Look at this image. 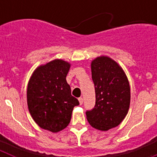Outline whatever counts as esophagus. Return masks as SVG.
Wrapping results in <instances>:
<instances>
[{
	"instance_id": "1",
	"label": "esophagus",
	"mask_w": 157,
	"mask_h": 157,
	"mask_svg": "<svg viewBox=\"0 0 157 157\" xmlns=\"http://www.w3.org/2000/svg\"><path fill=\"white\" fill-rule=\"evenodd\" d=\"M78 101H79L80 105H82V103H83V98H78Z\"/></svg>"
}]
</instances>
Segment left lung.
I'll list each match as a JSON object with an SVG mask.
<instances>
[{
  "instance_id": "8db88e82",
  "label": "left lung",
  "mask_w": 157,
  "mask_h": 157,
  "mask_svg": "<svg viewBox=\"0 0 157 157\" xmlns=\"http://www.w3.org/2000/svg\"><path fill=\"white\" fill-rule=\"evenodd\" d=\"M96 101L93 109L86 112L89 123L100 130L120 125L129 110L130 90L121 67L108 56L96 58L91 63Z\"/></svg>"
}]
</instances>
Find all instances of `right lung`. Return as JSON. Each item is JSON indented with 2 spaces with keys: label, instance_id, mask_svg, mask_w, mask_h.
<instances>
[{
  "label": "right lung",
  "instance_id": "1",
  "mask_svg": "<svg viewBox=\"0 0 157 157\" xmlns=\"http://www.w3.org/2000/svg\"><path fill=\"white\" fill-rule=\"evenodd\" d=\"M70 66L62 59H54L38 67L27 86V105L32 118L41 128L51 132L67 127L74 107L79 105L66 80Z\"/></svg>",
  "mask_w": 157,
  "mask_h": 157
}]
</instances>
